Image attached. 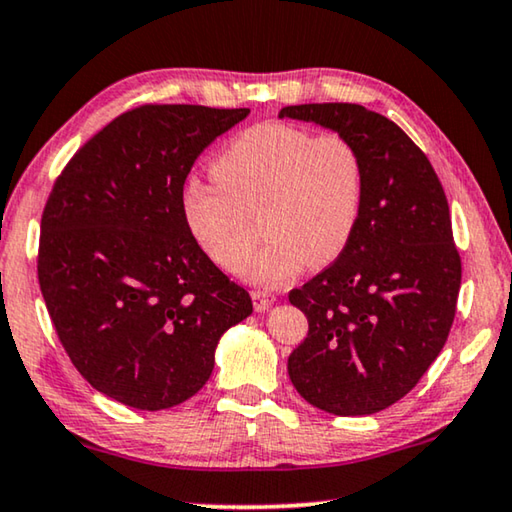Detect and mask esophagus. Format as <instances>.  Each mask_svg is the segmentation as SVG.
Masks as SVG:
<instances>
[{
    "label": "esophagus",
    "mask_w": 512,
    "mask_h": 512,
    "mask_svg": "<svg viewBox=\"0 0 512 512\" xmlns=\"http://www.w3.org/2000/svg\"><path fill=\"white\" fill-rule=\"evenodd\" d=\"M253 305H255V310L257 312H264V310H269V307L275 303V296L273 294H269V291H253Z\"/></svg>",
    "instance_id": "esophagus-1"
}]
</instances>
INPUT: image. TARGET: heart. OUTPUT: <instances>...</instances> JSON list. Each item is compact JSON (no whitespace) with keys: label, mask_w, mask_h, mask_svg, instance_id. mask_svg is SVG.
I'll return each instance as SVG.
<instances>
[{"label":"heart","mask_w":512,"mask_h":512,"mask_svg":"<svg viewBox=\"0 0 512 512\" xmlns=\"http://www.w3.org/2000/svg\"><path fill=\"white\" fill-rule=\"evenodd\" d=\"M218 182L191 177L182 189L186 227L214 264L239 273L252 245L248 211L259 206L267 234L243 273L280 285L300 264L326 266L344 253L360 223L364 161L339 134L266 123L225 145L214 161Z\"/></svg>","instance_id":"b5f03b06"}]
</instances>
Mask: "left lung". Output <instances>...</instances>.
<instances>
[{
	"label": "left lung",
	"mask_w": 512,
	"mask_h": 512,
	"mask_svg": "<svg viewBox=\"0 0 512 512\" xmlns=\"http://www.w3.org/2000/svg\"><path fill=\"white\" fill-rule=\"evenodd\" d=\"M278 118L332 129L362 154L353 239L326 271L289 291L310 330L287 369L314 408L373 415L419 383L449 337L462 275L449 202L426 154L376 111L298 104Z\"/></svg>",
	"instance_id": "obj_1"
}]
</instances>
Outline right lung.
<instances>
[{"label":"right lung","mask_w":512,"mask_h":512,"mask_svg":"<svg viewBox=\"0 0 512 512\" xmlns=\"http://www.w3.org/2000/svg\"><path fill=\"white\" fill-rule=\"evenodd\" d=\"M250 109L145 104L63 168L40 221L38 282L77 371L136 410L200 392L218 339L253 314L186 227L182 189L216 136Z\"/></svg>","instance_id":"obj_1"}]
</instances>
